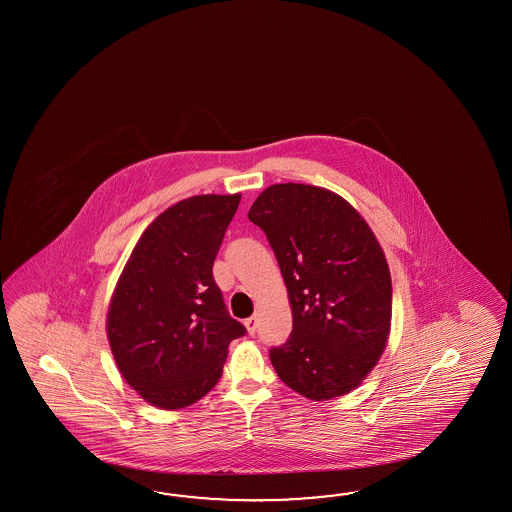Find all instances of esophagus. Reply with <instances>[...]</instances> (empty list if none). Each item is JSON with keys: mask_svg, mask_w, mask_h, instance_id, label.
Segmentation results:
<instances>
[{"mask_svg": "<svg viewBox=\"0 0 512 512\" xmlns=\"http://www.w3.org/2000/svg\"><path fill=\"white\" fill-rule=\"evenodd\" d=\"M245 327H247V331L254 335L256 333V327H258V318L256 316H251V318H247L245 320Z\"/></svg>", "mask_w": 512, "mask_h": 512, "instance_id": "esophagus-1", "label": "esophagus"}]
</instances>
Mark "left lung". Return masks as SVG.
Masks as SVG:
<instances>
[{"label":"left lung","mask_w":512,"mask_h":512,"mask_svg":"<svg viewBox=\"0 0 512 512\" xmlns=\"http://www.w3.org/2000/svg\"><path fill=\"white\" fill-rule=\"evenodd\" d=\"M274 251L293 309V331L269 351L291 390L329 401L364 381L386 348L392 278L359 212L320 186L283 183L249 210Z\"/></svg>","instance_id":"left-lung-1"}]
</instances>
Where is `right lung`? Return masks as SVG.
Instances as JSON below:
<instances>
[{
	"mask_svg": "<svg viewBox=\"0 0 512 512\" xmlns=\"http://www.w3.org/2000/svg\"><path fill=\"white\" fill-rule=\"evenodd\" d=\"M240 194L194 196L142 232L108 311L109 346L144 401L179 410L221 377L227 348L247 329L229 315L212 267Z\"/></svg>",
	"mask_w": 512,
	"mask_h": 512,
	"instance_id": "right-lung-1",
	"label": "right lung"
}]
</instances>
